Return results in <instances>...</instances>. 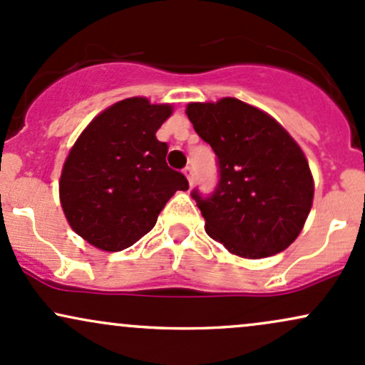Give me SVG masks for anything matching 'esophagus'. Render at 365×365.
<instances>
[{"label": "esophagus", "instance_id": "esophagus-1", "mask_svg": "<svg viewBox=\"0 0 365 365\" xmlns=\"http://www.w3.org/2000/svg\"><path fill=\"white\" fill-rule=\"evenodd\" d=\"M184 175H186L187 182H190V186H191V184L195 182V174H193V169H191V167H186V169H184Z\"/></svg>", "mask_w": 365, "mask_h": 365}]
</instances>
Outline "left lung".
<instances>
[{
    "label": "left lung",
    "mask_w": 365,
    "mask_h": 365,
    "mask_svg": "<svg viewBox=\"0 0 365 365\" xmlns=\"http://www.w3.org/2000/svg\"><path fill=\"white\" fill-rule=\"evenodd\" d=\"M186 113L219 165L214 193H191L207 235L243 259L288 248L314 200L312 172L297 141L271 115L236 98L190 103Z\"/></svg>",
    "instance_id": "obj_1"
}]
</instances>
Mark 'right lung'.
Instances as JSON below:
<instances>
[{"label":"right lung","instance_id":"add662e5","mask_svg":"<svg viewBox=\"0 0 365 365\" xmlns=\"http://www.w3.org/2000/svg\"><path fill=\"white\" fill-rule=\"evenodd\" d=\"M170 105L128 98L94 117L77 138L60 178V202L68 224L105 252L129 248L153 229L175 191L190 187L167 165V143L157 130Z\"/></svg>","mask_w":365,"mask_h":365}]
</instances>
